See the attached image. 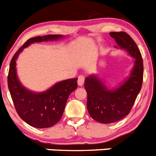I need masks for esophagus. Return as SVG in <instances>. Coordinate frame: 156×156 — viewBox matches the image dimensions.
<instances>
[{"label": "esophagus", "instance_id": "esophagus-1", "mask_svg": "<svg viewBox=\"0 0 156 156\" xmlns=\"http://www.w3.org/2000/svg\"><path fill=\"white\" fill-rule=\"evenodd\" d=\"M77 82H78V85L80 87H82L83 85V83H84V76H80L78 77V81Z\"/></svg>", "mask_w": 156, "mask_h": 156}]
</instances>
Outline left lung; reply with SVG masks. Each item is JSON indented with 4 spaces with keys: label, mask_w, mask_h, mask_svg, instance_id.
Returning <instances> with one entry per match:
<instances>
[{
    "label": "left lung",
    "mask_w": 156,
    "mask_h": 156,
    "mask_svg": "<svg viewBox=\"0 0 156 156\" xmlns=\"http://www.w3.org/2000/svg\"><path fill=\"white\" fill-rule=\"evenodd\" d=\"M109 34L116 42L115 48L126 51L134 61L129 76L114 88L107 86L97 74L85 79L88 112L92 119L105 124L117 122L129 114L141 89L144 73L141 54L131 37L125 32Z\"/></svg>",
    "instance_id": "left-lung-1"
}]
</instances>
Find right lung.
Masks as SVG:
<instances>
[{"mask_svg": "<svg viewBox=\"0 0 156 156\" xmlns=\"http://www.w3.org/2000/svg\"><path fill=\"white\" fill-rule=\"evenodd\" d=\"M65 37L58 34L30 38L17 51L11 61L8 85L14 105L20 118L34 127H51L61 119L69 96L77 88L78 79L62 80L44 91H32L25 87L18 78L16 60L23 49L31 44L55 41Z\"/></svg>", "mask_w": 156, "mask_h": 156, "instance_id": "right-lung-1", "label": "right lung"}]
</instances>
